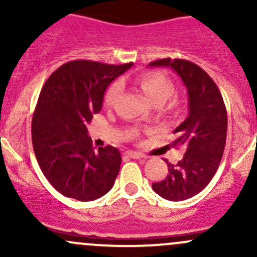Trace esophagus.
<instances>
[{"instance_id":"1","label":"esophagus","mask_w":257,"mask_h":257,"mask_svg":"<svg viewBox=\"0 0 257 257\" xmlns=\"http://www.w3.org/2000/svg\"><path fill=\"white\" fill-rule=\"evenodd\" d=\"M126 155L131 158H133V159H147V157H145L144 154H142V153H137V152H126Z\"/></svg>"}]
</instances>
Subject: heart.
I'll return each mask as SVG.
<instances>
[{
    "label": "heart",
    "mask_w": 257,
    "mask_h": 257,
    "mask_svg": "<svg viewBox=\"0 0 257 257\" xmlns=\"http://www.w3.org/2000/svg\"><path fill=\"white\" fill-rule=\"evenodd\" d=\"M137 83L155 104H164L174 93V84L172 80L159 72H150V73L143 74L137 79ZM121 88L123 85L120 82H115L110 85L105 94V104L108 107H112L116 102L119 94L121 93Z\"/></svg>",
    "instance_id": "b5f03b06"
}]
</instances>
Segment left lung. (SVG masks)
<instances>
[{
	"label": "left lung",
	"instance_id": "obj_1",
	"mask_svg": "<svg viewBox=\"0 0 257 257\" xmlns=\"http://www.w3.org/2000/svg\"><path fill=\"white\" fill-rule=\"evenodd\" d=\"M150 67H170L188 89L189 115L174 131L172 147L183 148L177 164L168 163L164 180L153 183L158 195L170 201L186 200L210 183L221 162L226 143L227 113L219 88L198 64L186 59H157Z\"/></svg>",
	"mask_w": 257,
	"mask_h": 257
}]
</instances>
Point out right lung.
<instances>
[{
	"label": "right lung",
	"mask_w": 257,
	"mask_h": 257,
	"mask_svg": "<svg viewBox=\"0 0 257 257\" xmlns=\"http://www.w3.org/2000/svg\"><path fill=\"white\" fill-rule=\"evenodd\" d=\"M133 63L77 59L46 80L32 118V144L41 170L57 191L79 201L100 198L120 169L116 148L94 150L87 124L102 110L108 85Z\"/></svg>",
	"instance_id": "obj_1"
}]
</instances>
